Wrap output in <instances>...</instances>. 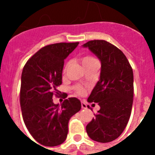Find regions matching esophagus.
I'll use <instances>...</instances> for the list:
<instances>
[{"mask_svg":"<svg viewBox=\"0 0 155 155\" xmlns=\"http://www.w3.org/2000/svg\"><path fill=\"white\" fill-rule=\"evenodd\" d=\"M81 107H82V108H87V104L85 103L84 101H82L81 102Z\"/></svg>","mask_w":155,"mask_h":155,"instance_id":"obj_1","label":"esophagus"}]
</instances>
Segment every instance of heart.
<instances>
[{
  "instance_id": "obj_1",
  "label": "heart",
  "mask_w": 155,
  "mask_h": 155,
  "mask_svg": "<svg viewBox=\"0 0 155 155\" xmlns=\"http://www.w3.org/2000/svg\"><path fill=\"white\" fill-rule=\"evenodd\" d=\"M95 60H96V58H94L93 57L87 55L82 58V63H83V65H85V64L92 63V62H93V61ZM68 64H66L65 65V67H64V68H63V72H66L67 68H68ZM74 89L75 90V92H77L79 95H84L85 93V92H86V90H85L84 87H82V86H75V87H74Z\"/></svg>"
}]
</instances>
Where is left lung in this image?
<instances>
[{"mask_svg": "<svg viewBox=\"0 0 155 155\" xmlns=\"http://www.w3.org/2000/svg\"><path fill=\"white\" fill-rule=\"evenodd\" d=\"M101 63L100 80L87 101L101 108L86 126L91 139L105 143L117 139L130 120L134 99V74L127 58L114 45L92 40L83 45Z\"/></svg>", "mask_w": 155, "mask_h": 155, "instance_id": "8db88e82", "label": "left lung"}]
</instances>
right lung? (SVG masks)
Wrapping results in <instances>:
<instances>
[{
  "label": "right lung",
  "instance_id": "right-lung-1",
  "mask_svg": "<svg viewBox=\"0 0 155 155\" xmlns=\"http://www.w3.org/2000/svg\"><path fill=\"white\" fill-rule=\"evenodd\" d=\"M78 44L47 45L26 62L22 70L20 104L23 120L34 139L46 147H55L65 141L69 120L81 108L75 97L64 100L60 106L52 100L54 93L58 94L56 87L62 84L64 59Z\"/></svg>",
  "mask_w": 155,
  "mask_h": 155
}]
</instances>
